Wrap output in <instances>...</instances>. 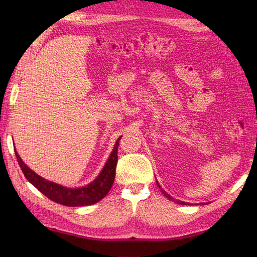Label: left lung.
<instances>
[{
    "label": "left lung",
    "instance_id": "obj_1",
    "mask_svg": "<svg viewBox=\"0 0 257 257\" xmlns=\"http://www.w3.org/2000/svg\"><path fill=\"white\" fill-rule=\"evenodd\" d=\"M157 185H158V187H159L160 188V190H161V192L163 193V194H165V196H166V198H168L169 200H170V201H174V202H176V203H179V204H182V205H189V203H187V202H183V201H180V200H174L173 198H172V196L170 195V194H168L167 192H166V191L165 190H163V189H161V187H160V184L159 183H158V181H157ZM205 204V203H204Z\"/></svg>",
    "mask_w": 257,
    "mask_h": 257
}]
</instances>
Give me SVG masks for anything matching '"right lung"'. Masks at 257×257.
<instances>
[{"label":"right lung","mask_w":257,"mask_h":257,"mask_svg":"<svg viewBox=\"0 0 257 257\" xmlns=\"http://www.w3.org/2000/svg\"><path fill=\"white\" fill-rule=\"evenodd\" d=\"M120 138L121 137L117 139L107 162L94 181L84 185V187L75 189L48 181V180L38 176L37 173L25 165L16 149H14V151L16 159H18L19 165L27 181L34 185L40 192L59 204L66 206H84L97 203V202L105 198L107 193L110 191L114 180V174H116V166L118 160L117 151Z\"/></svg>","instance_id":"1"}]
</instances>
